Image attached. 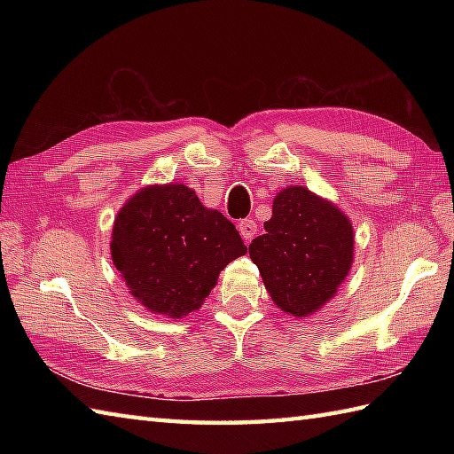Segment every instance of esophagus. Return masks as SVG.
Masks as SVG:
<instances>
[{"instance_id":"34e87169","label":"esophagus","mask_w":454,"mask_h":454,"mask_svg":"<svg viewBox=\"0 0 454 454\" xmlns=\"http://www.w3.org/2000/svg\"><path fill=\"white\" fill-rule=\"evenodd\" d=\"M238 228H239V232H242V238L246 239V242H252L255 232H257V222L254 218H244L238 224Z\"/></svg>"}]
</instances>
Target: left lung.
Wrapping results in <instances>:
<instances>
[{
    "mask_svg": "<svg viewBox=\"0 0 454 454\" xmlns=\"http://www.w3.org/2000/svg\"><path fill=\"white\" fill-rule=\"evenodd\" d=\"M265 234L249 257L281 310L308 316L337 293L353 262V228L340 208L306 187H288L273 200Z\"/></svg>",
    "mask_w": 454,
    "mask_h": 454,
    "instance_id": "8db88e82",
    "label": "left lung"
}]
</instances>
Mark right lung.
I'll return each instance as SVG.
<instances>
[{
    "instance_id": "add662e5",
    "label": "right lung",
    "mask_w": 454,
    "mask_h": 454,
    "mask_svg": "<svg viewBox=\"0 0 454 454\" xmlns=\"http://www.w3.org/2000/svg\"><path fill=\"white\" fill-rule=\"evenodd\" d=\"M246 252L232 222L185 185L142 189L113 228V263L129 291L171 317L200 308L222 269Z\"/></svg>"
}]
</instances>
